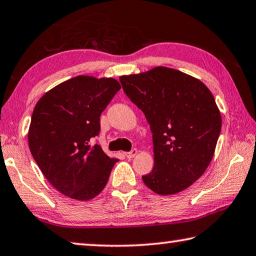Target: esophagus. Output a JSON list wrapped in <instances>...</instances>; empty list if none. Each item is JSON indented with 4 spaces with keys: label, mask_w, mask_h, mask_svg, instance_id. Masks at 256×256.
Wrapping results in <instances>:
<instances>
[{
    "label": "esophagus",
    "mask_w": 256,
    "mask_h": 256,
    "mask_svg": "<svg viewBox=\"0 0 256 256\" xmlns=\"http://www.w3.org/2000/svg\"><path fill=\"white\" fill-rule=\"evenodd\" d=\"M137 150L136 148H132L130 152H124V156H126V158H132L134 156H137Z\"/></svg>",
    "instance_id": "obj_1"
}]
</instances>
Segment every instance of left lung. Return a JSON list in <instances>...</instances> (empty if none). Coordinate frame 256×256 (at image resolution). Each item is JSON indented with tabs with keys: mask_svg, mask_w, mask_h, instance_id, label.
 Segmentation results:
<instances>
[{
	"mask_svg": "<svg viewBox=\"0 0 256 256\" xmlns=\"http://www.w3.org/2000/svg\"><path fill=\"white\" fill-rule=\"evenodd\" d=\"M120 82L153 134L154 166L142 177L144 184L158 195L186 190L210 164L221 132V114L210 90L166 66L121 76Z\"/></svg>",
	"mask_w": 256,
	"mask_h": 256,
	"instance_id": "1",
	"label": "left lung"
}]
</instances>
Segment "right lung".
Instances as JSON below:
<instances>
[{"label": "right lung", "instance_id": "1", "mask_svg": "<svg viewBox=\"0 0 256 256\" xmlns=\"http://www.w3.org/2000/svg\"><path fill=\"white\" fill-rule=\"evenodd\" d=\"M121 88L113 78L77 76L45 93L34 108L28 144L50 184L61 194L88 200L106 187L118 158H108L90 140L100 116Z\"/></svg>", "mask_w": 256, "mask_h": 256}]
</instances>
